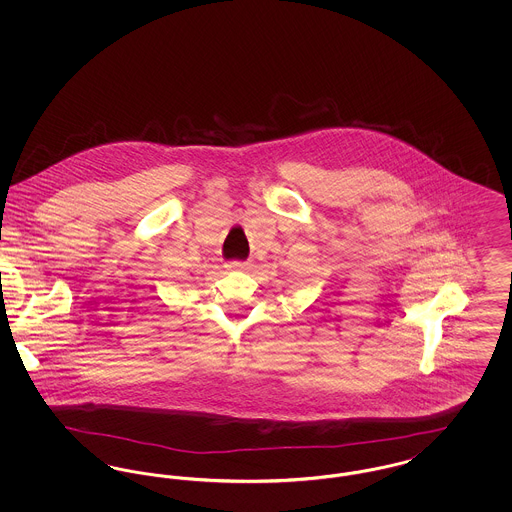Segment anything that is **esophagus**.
Returning a JSON list of instances; mask_svg holds the SVG:
<instances>
[{"label":"esophagus","mask_w":512,"mask_h":512,"mask_svg":"<svg viewBox=\"0 0 512 512\" xmlns=\"http://www.w3.org/2000/svg\"><path fill=\"white\" fill-rule=\"evenodd\" d=\"M228 270H245V268L249 267L247 263H242V261H232L230 265H226Z\"/></svg>","instance_id":"obj_1"}]
</instances>
